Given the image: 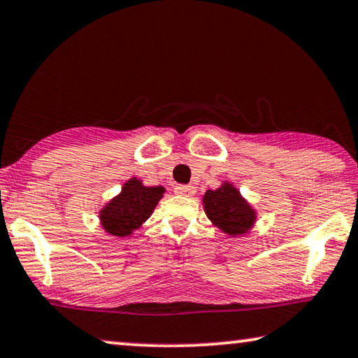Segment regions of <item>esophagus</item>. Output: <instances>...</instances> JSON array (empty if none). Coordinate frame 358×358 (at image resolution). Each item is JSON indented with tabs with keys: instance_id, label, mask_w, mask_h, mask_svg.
Here are the masks:
<instances>
[{
	"instance_id": "1",
	"label": "esophagus",
	"mask_w": 358,
	"mask_h": 358,
	"mask_svg": "<svg viewBox=\"0 0 358 358\" xmlns=\"http://www.w3.org/2000/svg\"><path fill=\"white\" fill-rule=\"evenodd\" d=\"M174 192L178 195H182V196H192L195 194V187H194V185H182V184H180V185H176Z\"/></svg>"
}]
</instances>
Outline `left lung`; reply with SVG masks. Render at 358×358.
Listing matches in <instances>:
<instances>
[{"label":"left lung","mask_w":358,"mask_h":358,"mask_svg":"<svg viewBox=\"0 0 358 358\" xmlns=\"http://www.w3.org/2000/svg\"><path fill=\"white\" fill-rule=\"evenodd\" d=\"M203 208L208 220L227 236H242L255 224L257 213L241 192L229 182L216 190H206Z\"/></svg>","instance_id":"obj_1"}]
</instances>
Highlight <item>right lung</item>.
<instances>
[{"label": "right lung", "instance_id": "right-lung-1", "mask_svg": "<svg viewBox=\"0 0 358 358\" xmlns=\"http://www.w3.org/2000/svg\"><path fill=\"white\" fill-rule=\"evenodd\" d=\"M164 187H147L137 178L129 179L110 203L100 211L101 227L116 237L131 236L152 216L155 206L162 200Z\"/></svg>", "mask_w": 358, "mask_h": 358}]
</instances>
